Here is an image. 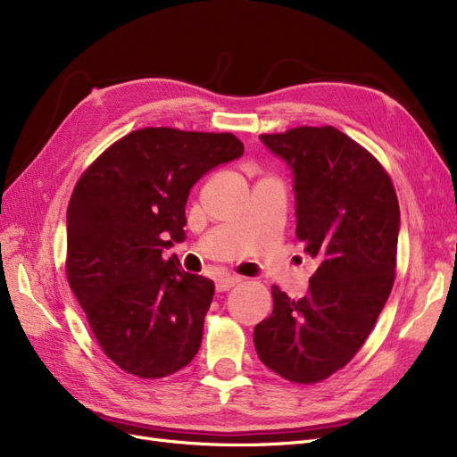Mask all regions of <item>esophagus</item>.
Returning <instances> with one entry per match:
<instances>
[{
    "label": "esophagus",
    "instance_id": "obj_1",
    "mask_svg": "<svg viewBox=\"0 0 457 457\" xmlns=\"http://www.w3.org/2000/svg\"><path fill=\"white\" fill-rule=\"evenodd\" d=\"M240 281H242V278H238V276H225V278H219V279H217L215 287H217V291L225 293V291L232 289L234 286H238Z\"/></svg>",
    "mask_w": 457,
    "mask_h": 457
}]
</instances>
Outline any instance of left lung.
I'll return each instance as SVG.
<instances>
[{
  "mask_svg": "<svg viewBox=\"0 0 457 457\" xmlns=\"http://www.w3.org/2000/svg\"><path fill=\"white\" fill-rule=\"evenodd\" d=\"M261 139L293 170L296 238L320 266L296 301L272 286L274 310L255 327V350L281 378L318 384L355 357L391 293L399 200L378 159L335 127Z\"/></svg>",
  "mask_w": 457,
  "mask_h": 457,
  "instance_id": "obj_1",
  "label": "left lung"
}]
</instances>
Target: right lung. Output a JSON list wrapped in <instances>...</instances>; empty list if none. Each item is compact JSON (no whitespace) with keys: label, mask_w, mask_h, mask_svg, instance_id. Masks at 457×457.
<instances>
[{"label":"right lung","mask_w":457,"mask_h":457,"mask_svg":"<svg viewBox=\"0 0 457 457\" xmlns=\"http://www.w3.org/2000/svg\"><path fill=\"white\" fill-rule=\"evenodd\" d=\"M242 153L228 132L149 127L117 139L79 178L66 276L94 338L124 372L164 378L198 353L215 286L162 251L185 240L191 187Z\"/></svg>","instance_id":"obj_1"}]
</instances>
